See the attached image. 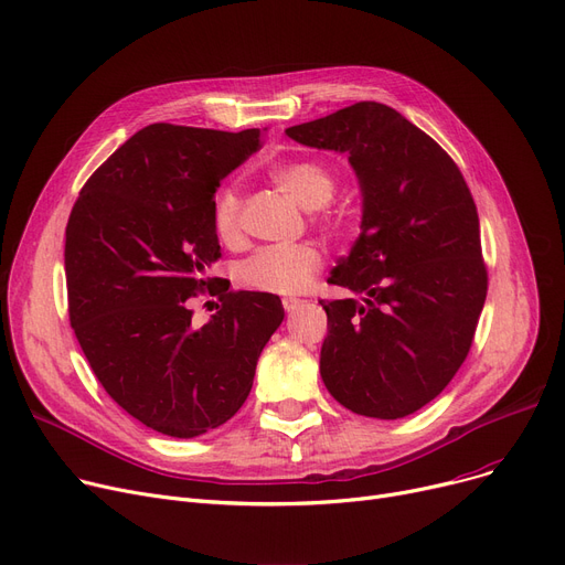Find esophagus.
Listing matches in <instances>:
<instances>
[{"label":"esophagus","mask_w":565,"mask_h":565,"mask_svg":"<svg viewBox=\"0 0 565 565\" xmlns=\"http://www.w3.org/2000/svg\"><path fill=\"white\" fill-rule=\"evenodd\" d=\"M281 305H284V309L290 313V311H295V309H300V307L305 305V300H300V298H284Z\"/></svg>","instance_id":"obj_1"}]
</instances>
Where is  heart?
<instances>
[{
  "label": "heart",
  "mask_w": 565,
  "mask_h": 565,
  "mask_svg": "<svg viewBox=\"0 0 565 565\" xmlns=\"http://www.w3.org/2000/svg\"><path fill=\"white\" fill-rule=\"evenodd\" d=\"M270 181L292 201L309 211V220L334 235H345L358 211L350 201L334 199L339 188L337 173L320 160L275 162L267 169ZM211 222L220 241L228 247L243 241V199L233 183L222 185L211 203ZM324 263L322 249L311 243L270 245L256 249L237 265V279L243 286L260 292H298L311 284Z\"/></svg>",
  "instance_id": "obj_1"
}]
</instances>
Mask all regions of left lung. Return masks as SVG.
Wrapping results in <instances>:
<instances>
[{
  "label": "left lung",
  "mask_w": 565,
  "mask_h": 565,
  "mask_svg": "<svg viewBox=\"0 0 565 565\" xmlns=\"http://www.w3.org/2000/svg\"><path fill=\"white\" fill-rule=\"evenodd\" d=\"M286 135L348 153L364 196L362 233L328 279L362 302L320 300L324 387L364 417H407L447 387L477 332L488 295L477 203L451 156L382 103Z\"/></svg>",
  "instance_id": "left-lung-1"
}]
</instances>
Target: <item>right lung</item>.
<instances>
[{
    "label": "right lung",
    "instance_id": "add662e5",
    "mask_svg": "<svg viewBox=\"0 0 565 565\" xmlns=\"http://www.w3.org/2000/svg\"><path fill=\"white\" fill-rule=\"evenodd\" d=\"M260 130L153 124L84 183L66 226L68 316L105 392L169 437L226 424L284 320L277 295L213 288L222 252L211 222L220 181L260 148ZM205 287L221 311L201 329Z\"/></svg>",
    "mask_w": 565,
    "mask_h": 565
}]
</instances>
